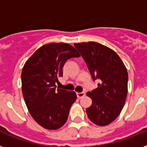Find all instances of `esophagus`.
I'll return each mask as SVG.
<instances>
[{
  "mask_svg": "<svg viewBox=\"0 0 147 147\" xmlns=\"http://www.w3.org/2000/svg\"><path fill=\"white\" fill-rule=\"evenodd\" d=\"M85 92H81V93H77V97H78V98H83V97L85 96Z\"/></svg>",
  "mask_w": 147,
  "mask_h": 147,
  "instance_id": "1",
  "label": "esophagus"
}]
</instances>
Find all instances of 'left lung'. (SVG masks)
I'll return each mask as SVG.
<instances>
[{
	"mask_svg": "<svg viewBox=\"0 0 147 147\" xmlns=\"http://www.w3.org/2000/svg\"><path fill=\"white\" fill-rule=\"evenodd\" d=\"M86 62L92 79L101 82L88 92L92 105L86 109L88 118L98 126H106L121 114L127 94L128 73L125 65L113 49L96 42L75 43Z\"/></svg>",
	"mask_w": 147,
	"mask_h": 147,
	"instance_id": "8db88e82",
	"label": "left lung"
}]
</instances>
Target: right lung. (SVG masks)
Listing matches in <instances>:
<instances>
[{
    "mask_svg": "<svg viewBox=\"0 0 147 147\" xmlns=\"http://www.w3.org/2000/svg\"><path fill=\"white\" fill-rule=\"evenodd\" d=\"M72 46L53 42L40 47L25 62L21 73L22 92L30 114L45 129L57 130L66 122L76 101L75 92L55 89L67 60L79 57Z\"/></svg>",
    "mask_w": 147,
    "mask_h": 147,
    "instance_id": "add662e5",
    "label": "right lung"
}]
</instances>
